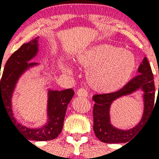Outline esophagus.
Segmentation results:
<instances>
[{
    "mask_svg": "<svg viewBox=\"0 0 159 159\" xmlns=\"http://www.w3.org/2000/svg\"><path fill=\"white\" fill-rule=\"evenodd\" d=\"M77 95L78 97H87V95H88V92L86 89L84 88H81L77 92Z\"/></svg>",
    "mask_w": 159,
    "mask_h": 159,
    "instance_id": "34e87169",
    "label": "esophagus"
}]
</instances>
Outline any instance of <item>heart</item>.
Masks as SVG:
<instances>
[{"mask_svg": "<svg viewBox=\"0 0 159 159\" xmlns=\"http://www.w3.org/2000/svg\"><path fill=\"white\" fill-rule=\"evenodd\" d=\"M80 67L90 69L87 73L90 86L97 92H116L128 82L136 68V58L130 51L109 43L97 44L77 57ZM64 70L70 72L69 67Z\"/></svg>", "mask_w": 159, "mask_h": 159, "instance_id": "heart-1", "label": "heart"}]
</instances>
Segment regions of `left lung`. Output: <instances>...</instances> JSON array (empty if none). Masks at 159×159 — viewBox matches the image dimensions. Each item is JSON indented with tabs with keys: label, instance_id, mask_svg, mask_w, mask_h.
<instances>
[{
	"label": "left lung",
	"instance_id": "8db88e82",
	"mask_svg": "<svg viewBox=\"0 0 159 159\" xmlns=\"http://www.w3.org/2000/svg\"><path fill=\"white\" fill-rule=\"evenodd\" d=\"M139 74L130 80L117 92L108 94L95 95L93 108V129L95 134L103 143H120L130 141L137 135L143 125L148 121L154 106L155 87L153 75L147 57H144L138 68ZM141 89L143 92L144 112L141 121L129 130H120L115 127L110 122L109 110L112 102L120 97L128 95Z\"/></svg>",
	"mask_w": 159,
	"mask_h": 159
}]
</instances>
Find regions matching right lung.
Instances as JSON below:
<instances>
[{"label": "right lung", "mask_w": 159, "mask_h": 159, "mask_svg": "<svg viewBox=\"0 0 159 159\" xmlns=\"http://www.w3.org/2000/svg\"><path fill=\"white\" fill-rule=\"evenodd\" d=\"M39 38L24 43L7 60L0 82V106H5L11 123L27 139L36 141L52 140L59 135L63 126L67 105L71 102L74 92L72 89L54 91L48 89L47 116L48 120L40 128L31 129L19 123L12 110V97L20 77L31 67L38 66L37 62H28L39 52Z\"/></svg>", "instance_id": "obj_1"}]
</instances>
